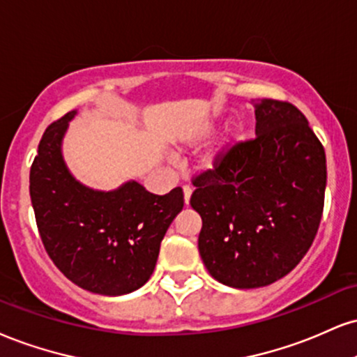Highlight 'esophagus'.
Instances as JSON below:
<instances>
[{
	"label": "esophagus",
	"mask_w": 357,
	"mask_h": 357,
	"mask_svg": "<svg viewBox=\"0 0 357 357\" xmlns=\"http://www.w3.org/2000/svg\"><path fill=\"white\" fill-rule=\"evenodd\" d=\"M183 192H184V203L190 204V199H191V186H183Z\"/></svg>",
	"instance_id": "obj_1"
}]
</instances>
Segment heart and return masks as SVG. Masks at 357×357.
Segmentation results:
<instances>
[{
  "mask_svg": "<svg viewBox=\"0 0 357 357\" xmlns=\"http://www.w3.org/2000/svg\"><path fill=\"white\" fill-rule=\"evenodd\" d=\"M218 126L214 123H204L201 124V126H197L192 130L190 135L186 137V144L190 146H196V144H201L204 143L206 139H209L214 132H216ZM239 141V132L234 131V130H229L226 132L225 136L221 137L220 141H218L216 144L213 146L211 149H209L208 153L204 154L203 158H201V167L203 169H214V167H218L221 165V161L225 160L227 156V153L231 151V149L234 148L236 143Z\"/></svg>",
  "mask_w": 357,
  "mask_h": 357,
  "instance_id": "heart-1",
  "label": "heart"
}]
</instances>
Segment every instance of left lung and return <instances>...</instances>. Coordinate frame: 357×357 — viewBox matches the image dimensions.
Returning a JSON list of instances; mask_svg holds the SVG:
<instances>
[{"mask_svg":"<svg viewBox=\"0 0 357 357\" xmlns=\"http://www.w3.org/2000/svg\"><path fill=\"white\" fill-rule=\"evenodd\" d=\"M256 139L236 144L192 181L203 220L197 248L209 274L252 289L284 278L311 248L324 208L326 154L291 102L252 101Z\"/></svg>","mask_w":357,"mask_h":357,"instance_id":"8db88e82","label":"left lung"}]
</instances>
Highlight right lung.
<instances>
[{"mask_svg":"<svg viewBox=\"0 0 357 357\" xmlns=\"http://www.w3.org/2000/svg\"><path fill=\"white\" fill-rule=\"evenodd\" d=\"M78 111L43 135L29 173L40 236L56 268L83 289L121 296L151 278L160 244L184 206L181 188L153 195L139 183L111 191L86 186L63 158V139Z\"/></svg>","mask_w":357,"mask_h":357,"instance_id":"add662e5","label":"right lung"}]
</instances>
